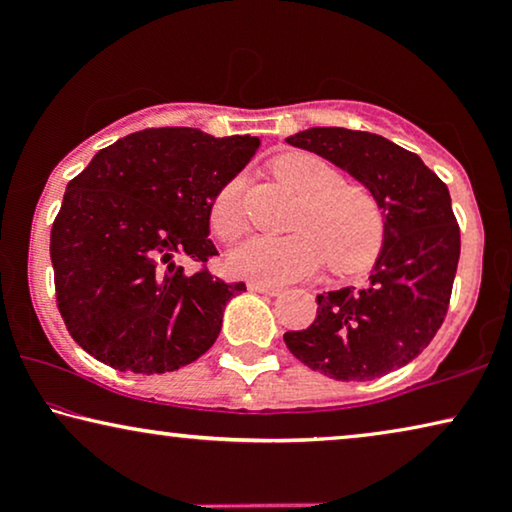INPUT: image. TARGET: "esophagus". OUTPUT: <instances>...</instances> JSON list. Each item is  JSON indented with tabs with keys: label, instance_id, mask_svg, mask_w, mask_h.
<instances>
[{
	"label": "esophagus",
	"instance_id": "1",
	"mask_svg": "<svg viewBox=\"0 0 512 512\" xmlns=\"http://www.w3.org/2000/svg\"><path fill=\"white\" fill-rule=\"evenodd\" d=\"M249 291L256 293H265V296H279V286H270V284H261V282H249Z\"/></svg>",
	"mask_w": 512,
	"mask_h": 512
}]
</instances>
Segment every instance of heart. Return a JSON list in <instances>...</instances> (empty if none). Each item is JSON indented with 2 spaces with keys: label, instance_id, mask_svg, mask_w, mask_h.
Returning a JSON list of instances; mask_svg holds the SVG:
<instances>
[{
  "label": "heart",
  "instance_id": "1",
  "mask_svg": "<svg viewBox=\"0 0 512 512\" xmlns=\"http://www.w3.org/2000/svg\"><path fill=\"white\" fill-rule=\"evenodd\" d=\"M284 186L303 198L293 228L284 237L251 235L230 249L235 277L261 284H289L310 277L328 258L333 270L354 272L377 256L384 237L382 209L363 186L310 153H291L275 163ZM244 177H233L209 205V228L219 240H233L244 228Z\"/></svg>",
  "mask_w": 512,
  "mask_h": 512
}]
</instances>
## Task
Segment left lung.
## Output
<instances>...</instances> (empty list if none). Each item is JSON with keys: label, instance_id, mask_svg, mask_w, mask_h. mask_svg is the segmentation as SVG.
I'll return each instance as SVG.
<instances>
[{"label": "left lung", "instance_id": "8db88e82", "mask_svg": "<svg viewBox=\"0 0 512 512\" xmlns=\"http://www.w3.org/2000/svg\"><path fill=\"white\" fill-rule=\"evenodd\" d=\"M286 142L352 174L384 216L368 284L319 293L317 319L305 331L284 333L286 347L340 382L403 368L429 347L450 305L461 249L450 191L417 153L373 132L310 128Z\"/></svg>", "mask_w": 512, "mask_h": 512}]
</instances>
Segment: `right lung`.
Returning <instances> with one entry per match:
<instances>
[{
  "mask_svg": "<svg viewBox=\"0 0 512 512\" xmlns=\"http://www.w3.org/2000/svg\"><path fill=\"white\" fill-rule=\"evenodd\" d=\"M258 137L149 128L97 151L67 184L51 230L55 296L65 326L97 361L170 373L221 333L228 300L247 291L205 268L209 205L258 149ZM179 257L203 263L186 273Z\"/></svg>",
  "mask_w": 512,
  "mask_h": 512,
  "instance_id": "add662e5",
  "label": "right lung"
}]
</instances>
